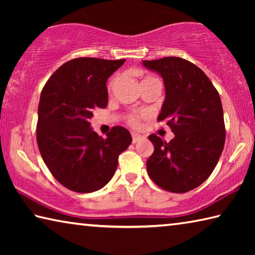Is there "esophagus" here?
Wrapping results in <instances>:
<instances>
[{"mask_svg": "<svg viewBox=\"0 0 255 255\" xmlns=\"http://www.w3.org/2000/svg\"><path fill=\"white\" fill-rule=\"evenodd\" d=\"M131 137H132V143L136 144L137 141H139L141 138H143V136L139 135V133H136V132H132L131 133Z\"/></svg>", "mask_w": 255, "mask_h": 255, "instance_id": "1", "label": "esophagus"}]
</instances>
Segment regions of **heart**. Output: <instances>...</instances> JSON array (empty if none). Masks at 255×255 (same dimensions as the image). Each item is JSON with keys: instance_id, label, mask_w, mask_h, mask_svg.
<instances>
[{"instance_id": "obj_1", "label": "heart", "mask_w": 255, "mask_h": 255, "mask_svg": "<svg viewBox=\"0 0 255 255\" xmlns=\"http://www.w3.org/2000/svg\"><path fill=\"white\" fill-rule=\"evenodd\" d=\"M150 77H152V76H146L144 80H146V79H150ZM115 82H116V80H112V81L110 82V83H109V89H111L112 86H114ZM127 123H128L129 125H130L131 127H135V128L139 127V125H140V123H139V116H138V115H135V114L129 115L128 117H127Z\"/></svg>"}]
</instances>
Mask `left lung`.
I'll use <instances>...</instances> for the list:
<instances>
[{"label": "left lung", "instance_id": "8db88e82", "mask_svg": "<svg viewBox=\"0 0 255 255\" xmlns=\"http://www.w3.org/2000/svg\"><path fill=\"white\" fill-rule=\"evenodd\" d=\"M157 72L165 85L157 122H165L174 138L169 143L149 135L154 152L146 162L155 184L166 191L184 193L213 173L225 144L222 101L211 81L195 64L180 57L143 60Z\"/></svg>", "mask_w": 255, "mask_h": 255}]
</instances>
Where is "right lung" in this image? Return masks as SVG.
Segmentation results:
<instances>
[{
  "label": "right lung",
  "mask_w": 255,
  "mask_h": 255,
  "mask_svg": "<svg viewBox=\"0 0 255 255\" xmlns=\"http://www.w3.org/2000/svg\"><path fill=\"white\" fill-rule=\"evenodd\" d=\"M126 59L74 58L47 81L38 106L37 144L54 178L75 192L97 191L109 182L118 157L131 144L126 128L99 136L88 120L108 105L107 80Z\"/></svg>",
  "instance_id": "right-lung-1"
}]
</instances>
